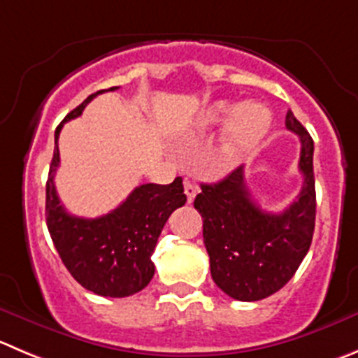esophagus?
<instances>
[{"label":"esophagus","instance_id":"obj_1","mask_svg":"<svg viewBox=\"0 0 358 358\" xmlns=\"http://www.w3.org/2000/svg\"><path fill=\"white\" fill-rule=\"evenodd\" d=\"M196 192H199V188H196L195 185H193L192 181H188V179H185V193L186 196H188V202L192 203L193 199L196 196Z\"/></svg>","mask_w":358,"mask_h":358}]
</instances>
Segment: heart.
Returning a JSON list of instances; mask_svg holds the SVG:
<instances>
[{
  "label": "heart",
  "mask_w": 358,
  "mask_h": 358,
  "mask_svg": "<svg viewBox=\"0 0 358 358\" xmlns=\"http://www.w3.org/2000/svg\"><path fill=\"white\" fill-rule=\"evenodd\" d=\"M221 152L227 159H239L258 148L272 126V112L260 101H246L236 107L230 101H216L195 119V134H207L224 124Z\"/></svg>",
  "instance_id": "b5f03b06"
}]
</instances>
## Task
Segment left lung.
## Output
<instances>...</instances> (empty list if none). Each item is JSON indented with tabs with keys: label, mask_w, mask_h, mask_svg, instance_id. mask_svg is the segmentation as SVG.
<instances>
[{
	"label": "left lung",
	"mask_w": 358,
	"mask_h": 358,
	"mask_svg": "<svg viewBox=\"0 0 358 358\" xmlns=\"http://www.w3.org/2000/svg\"><path fill=\"white\" fill-rule=\"evenodd\" d=\"M287 128L301 141L304 182L297 200L283 213H265L244 182V166L223 181L200 185L195 209L203 217V244L210 275L228 297L243 302L262 301L285 287L308 255L315 232L316 192L311 135L288 110Z\"/></svg>",
	"instance_id": "1"
}]
</instances>
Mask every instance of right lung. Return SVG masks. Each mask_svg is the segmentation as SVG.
Listing matches in <instances>:
<instances>
[{"label": "right lung", "instance_id": "1", "mask_svg": "<svg viewBox=\"0 0 358 358\" xmlns=\"http://www.w3.org/2000/svg\"><path fill=\"white\" fill-rule=\"evenodd\" d=\"M110 87L107 91H114ZM105 90L90 94L63 119L54 134V156L45 186V217L52 243L77 283L101 297H128L144 290L155 275L151 255L170 214L186 203L182 179L170 185H142L108 214L94 220L66 213L54 186L59 166L57 138L63 124Z\"/></svg>", "mask_w": 358, "mask_h": 358}]
</instances>
